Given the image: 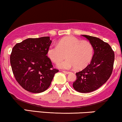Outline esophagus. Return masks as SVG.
Instances as JSON below:
<instances>
[{
    "label": "esophagus",
    "instance_id": "esophagus-1",
    "mask_svg": "<svg viewBox=\"0 0 122 122\" xmlns=\"http://www.w3.org/2000/svg\"><path fill=\"white\" fill-rule=\"evenodd\" d=\"M62 72L64 73H65V74H67V75H68V74L70 73L69 72H68V71H62Z\"/></svg>",
    "mask_w": 122,
    "mask_h": 122
}]
</instances>
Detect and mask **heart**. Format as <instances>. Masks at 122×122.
<instances>
[{
    "label": "heart",
    "mask_w": 122,
    "mask_h": 122,
    "mask_svg": "<svg viewBox=\"0 0 122 122\" xmlns=\"http://www.w3.org/2000/svg\"><path fill=\"white\" fill-rule=\"evenodd\" d=\"M93 47L87 41H81L73 36H68L58 41L57 45H51L47 49V54L53 62L57 64L63 59L66 54L67 58L58 63V68L81 69L91 61Z\"/></svg>",
    "instance_id": "1"
}]
</instances>
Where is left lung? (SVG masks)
Returning a JSON list of instances; mask_svg holds the SVG:
<instances>
[{"label": "left lung", "instance_id": "8db88e82", "mask_svg": "<svg viewBox=\"0 0 122 122\" xmlns=\"http://www.w3.org/2000/svg\"><path fill=\"white\" fill-rule=\"evenodd\" d=\"M89 40L94 50L91 62L81 71L76 73V80L73 84L74 89L81 93L97 89L111 75L115 59L114 51L110 45L99 38L82 35Z\"/></svg>", "mask_w": 122, "mask_h": 122}]
</instances>
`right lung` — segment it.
Instances as JSON below:
<instances>
[{
    "instance_id": "add662e5",
    "label": "right lung",
    "mask_w": 122,
    "mask_h": 122,
    "mask_svg": "<svg viewBox=\"0 0 122 122\" xmlns=\"http://www.w3.org/2000/svg\"><path fill=\"white\" fill-rule=\"evenodd\" d=\"M51 43L50 37L28 38L12 48L10 63L15 79L23 89L32 93L42 92L49 87L56 73L47 56Z\"/></svg>"
}]
</instances>
